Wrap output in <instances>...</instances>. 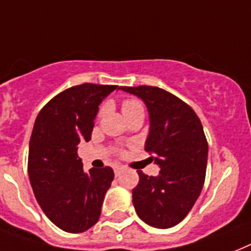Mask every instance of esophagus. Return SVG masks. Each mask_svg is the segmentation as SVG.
<instances>
[{"label":"esophagus","instance_id":"esophagus-1","mask_svg":"<svg viewBox=\"0 0 251 251\" xmlns=\"http://www.w3.org/2000/svg\"><path fill=\"white\" fill-rule=\"evenodd\" d=\"M122 169H124V168H122V166H120V165H119V166H116V168H115V174L119 175L120 173H121Z\"/></svg>","mask_w":251,"mask_h":251}]
</instances>
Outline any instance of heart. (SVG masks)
<instances>
[{
  "label": "heart",
  "instance_id": "heart-1",
  "mask_svg": "<svg viewBox=\"0 0 251 251\" xmlns=\"http://www.w3.org/2000/svg\"><path fill=\"white\" fill-rule=\"evenodd\" d=\"M101 112H103V109H101ZM122 112H124L125 117H129L130 115L135 113V112H144V108L142 103L136 99H126L122 103Z\"/></svg>",
  "mask_w": 251,
  "mask_h": 251
}]
</instances>
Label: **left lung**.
Returning <instances> with one entry per match:
<instances>
[{
    "mask_svg": "<svg viewBox=\"0 0 251 251\" xmlns=\"http://www.w3.org/2000/svg\"><path fill=\"white\" fill-rule=\"evenodd\" d=\"M146 103L150 134L144 150L161 168L157 176L138 170L132 189L138 217L156 228H170L187 217L199 199L206 174L207 140L192 108L156 86H121Z\"/></svg>",
    "mask_w": 251,
    "mask_h": 251,
    "instance_id": "8db88e82",
    "label": "left lung"
}]
</instances>
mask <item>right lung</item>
Returning <instances> with one entry per match:
<instances>
[{"label": "right lung", "instance_id": "add662e5", "mask_svg": "<svg viewBox=\"0 0 251 251\" xmlns=\"http://www.w3.org/2000/svg\"><path fill=\"white\" fill-rule=\"evenodd\" d=\"M116 85L82 83L54 97L38 113L29 140L28 175L46 217L63 231L93 227L115 178L112 168L83 172L79 142L91 139L99 104Z\"/></svg>", "mask_w": 251, "mask_h": 251}]
</instances>
